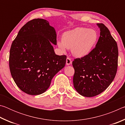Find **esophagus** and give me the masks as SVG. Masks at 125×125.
<instances>
[{
    "label": "esophagus",
    "instance_id": "obj_1",
    "mask_svg": "<svg viewBox=\"0 0 125 125\" xmlns=\"http://www.w3.org/2000/svg\"><path fill=\"white\" fill-rule=\"evenodd\" d=\"M72 63V60L69 57H67L66 59V64L67 65H69Z\"/></svg>",
    "mask_w": 125,
    "mask_h": 125
}]
</instances>
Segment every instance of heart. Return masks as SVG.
I'll return each instance as SVG.
<instances>
[{
	"label": "heart",
	"mask_w": 125,
	"mask_h": 125,
	"mask_svg": "<svg viewBox=\"0 0 125 125\" xmlns=\"http://www.w3.org/2000/svg\"><path fill=\"white\" fill-rule=\"evenodd\" d=\"M98 34L94 29L79 27L67 31L62 35V41L58 42L61 48L70 49L77 57H82L87 55L96 45Z\"/></svg>",
	"instance_id": "1"
}]
</instances>
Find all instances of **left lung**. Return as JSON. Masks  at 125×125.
Here are the masks:
<instances>
[{
	"instance_id": "left-lung-1",
	"label": "left lung",
	"mask_w": 125,
	"mask_h": 125,
	"mask_svg": "<svg viewBox=\"0 0 125 125\" xmlns=\"http://www.w3.org/2000/svg\"><path fill=\"white\" fill-rule=\"evenodd\" d=\"M100 36L89 53L72 62L74 87L82 96L93 97L106 89L115 77L118 66L117 43L109 30L98 24Z\"/></svg>"
}]
</instances>
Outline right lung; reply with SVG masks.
Masks as SVG:
<instances>
[{
	"label": "right lung",
	"mask_w": 125,
	"mask_h": 125,
	"mask_svg": "<svg viewBox=\"0 0 125 125\" xmlns=\"http://www.w3.org/2000/svg\"><path fill=\"white\" fill-rule=\"evenodd\" d=\"M57 35L47 20L35 19L23 26L10 50L9 68L21 90L37 95L49 88L53 77L65 66L67 56L55 54Z\"/></svg>",
	"instance_id": "obj_1"
}]
</instances>
